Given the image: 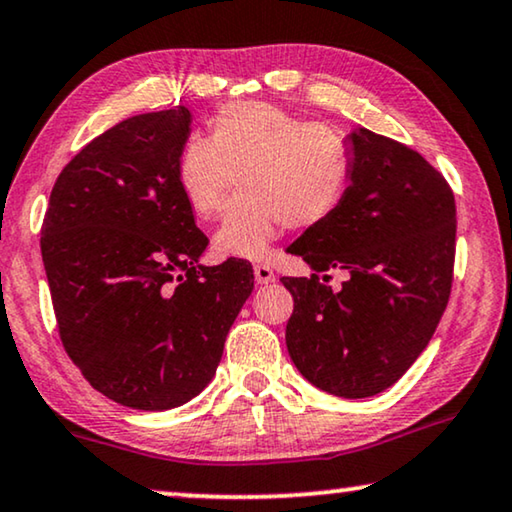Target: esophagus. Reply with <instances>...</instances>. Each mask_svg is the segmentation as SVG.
<instances>
[{
	"label": "esophagus",
	"instance_id": "34e87169",
	"mask_svg": "<svg viewBox=\"0 0 512 512\" xmlns=\"http://www.w3.org/2000/svg\"><path fill=\"white\" fill-rule=\"evenodd\" d=\"M254 277H256L258 284H272V281L277 279V274H274L270 265L258 263V265H254Z\"/></svg>",
	"mask_w": 512,
	"mask_h": 512
}]
</instances>
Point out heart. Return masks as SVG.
Returning a JSON list of instances; mask_svg holds the SVG:
<instances>
[{
  "instance_id": "1",
  "label": "heart",
  "mask_w": 512,
  "mask_h": 512,
  "mask_svg": "<svg viewBox=\"0 0 512 512\" xmlns=\"http://www.w3.org/2000/svg\"><path fill=\"white\" fill-rule=\"evenodd\" d=\"M351 173L342 133L263 101L221 108L210 122V138L191 136L175 164L180 194L201 219L221 210L238 175L242 196L226 210L212 244L219 256L249 261L265 258L286 224H325L342 207Z\"/></svg>"
}]
</instances>
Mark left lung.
<instances>
[{
	"instance_id": "obj_1",
	"label": "left lung",
	"mask_w": 512,
	"mask_h": 512,
	"mask_svg": "<svg viewBox=\"0 0 512 512\" xmlns=\"http://www.w3.org/2000/svg\"><path fill=\"white\" fill-rule=\"evenodd\" d=\"M351 187L339 210L286 251L314 274L281 277L293 295L286 346L330 395H379L402 379L446 311L455 263V196L416 150L369 129L346 136ZM349 279L332 292L318 271Z\"/></svg>"
}]
</instances>
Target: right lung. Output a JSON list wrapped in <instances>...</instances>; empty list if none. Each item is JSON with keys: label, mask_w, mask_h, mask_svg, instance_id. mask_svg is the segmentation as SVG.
Here are the masks:
<instances>
[{"label": "right lung", "mask_w": 512, "mask_h": 512, "mask_svg": "<svg viewBox=\"0 0 512 512\" xmlns=\"http://www.w3.org/2000/svg\"><path fill=\"white\" fill-rule=\"evenodd\" d=\"M189 108L129 117L59 173L41 228L57 328L94 390L140 411L212 381L254 291L249 261L201 265L207 238L175 180Z\"/></svg>", "instance_id": "obj_1"}]
</instances>
